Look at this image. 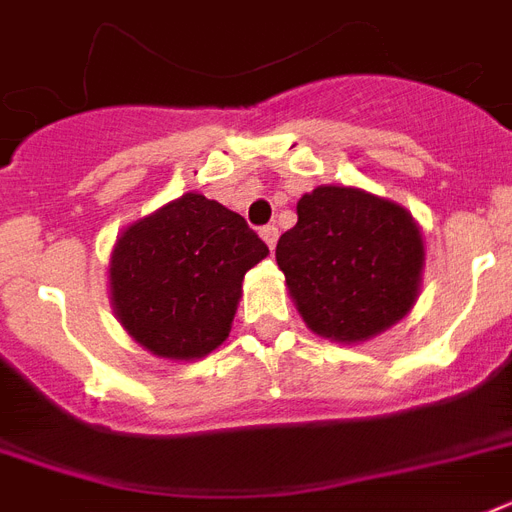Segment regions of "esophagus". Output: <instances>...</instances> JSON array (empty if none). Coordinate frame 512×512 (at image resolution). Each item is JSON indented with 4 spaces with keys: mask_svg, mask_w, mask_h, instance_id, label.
I'll use <instances>...</instances> for the list:
<instances>
[{
    "mask_svg": "<svg viewBox=\"0 0 512 512\" xmlns=\"http://www.w3.org/2000/svg\"><path fill=\"white\" fill-rule=\"evenodd\" d=\"M260 236H263V242L268 244V249L273 252V247H276V242H278V228L276 226H263V228H260Z\"/></svg>",
    "mask_w": 512,
    "mask_h": 512,
    "instance_id": "obj_1",
    "label": "esophagus"
}]
</instances>
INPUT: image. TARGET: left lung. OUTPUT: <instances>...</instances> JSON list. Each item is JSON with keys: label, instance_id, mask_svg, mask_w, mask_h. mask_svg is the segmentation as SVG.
<instances>
[{"label": "left lung", "instance_id": "1", "mask_svg": "<svg viewBox=\"0 0 512 512\" xmlns=\"http://www.w3.org/2000/svg\"><path fill=\"white\" fill-rule=\"evenodd\" d=\"M276 263L307 328L357 344L413 310L426 249L402 205L357 186L323 184L297 202V226L278 239Z\"/></svg>", "mask_w": 512, "mask_h": 512}]
</instances>
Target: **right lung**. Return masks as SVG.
<instances>
[{
	"label": "right lung",
	"instance_id": "1",
	"mask_svg": "<svg viewBox=\"0 0 512 512\" xmlns=\"http://www.w3.org/2000/svg\"><path fill=\"white\" fill-rule=\"evenodd\" d=\"M265 257L242 215L186 191L118 236L107 270L115 318L152 355L199 360L228 339L244 273Z\"/></svg>",
	"mask_w": 512,
	"mask_h": 512
}]
</instances>
